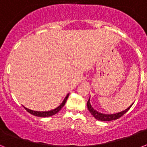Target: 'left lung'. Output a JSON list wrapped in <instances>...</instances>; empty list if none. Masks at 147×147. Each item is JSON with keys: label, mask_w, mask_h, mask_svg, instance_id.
<instances>
[{"label": "left lung", "mask_w": 147, "mask_h": 147, "mask_svg": "<svg viewBox=\"0 0 147 147\" xmlns=\"http://www.w3.org/2000/svg\"><path fill=\"white\" fill-rule=\"evenodd\" d=\"M133 104H134V103H133ZM133 104L130 105V107H127V109H125L124 111H123L118 112V113H116V114H102V113H100V112L95 111V110L92 107L91 104H90V98L88 99V100L87 107L90 113L93 115V117H94L95 119H97V120L100 121H114V120H117V119L120 118L121 117L123 116V114L128 111V110L130 109V107H131Z\"/></svg>", "instance_id": "left-lung-1"}]
</instances>
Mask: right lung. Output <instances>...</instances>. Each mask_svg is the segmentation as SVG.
Masks as SVG:
<instances>
[{"mask_svg": "<svg viewBox=\"0 0 147 147\" xmlns=\"http://www.w3.org/2000/svg\"><path fill=\"white\" fill-rule=\"evenodd\" d=\"M69 94H67L66 97L64 98V100H63V101L62 102V104H61L59 107H57L56 108H55V109L49 111H32V110L28 109V108H26V107H24V108L26 110V111H28L30 114H33V115H34V116L41 117H47L53 116V115H54V114H57L58 112L62 109V107L64 106L65 102H66L67 99H68V98H69Z\"/></svg>", "mask_w": 147, "mask_h": 147, "instance_id": "obj_1", "label": "right lung"}]
</instances>
